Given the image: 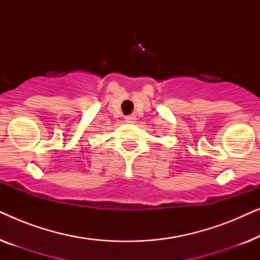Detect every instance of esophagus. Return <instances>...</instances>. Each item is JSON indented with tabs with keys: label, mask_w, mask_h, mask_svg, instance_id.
<instances>
[{
	"label": "esophagus",
	"mask_w": 260,
	"mask_h": 260,
	"mask_svg": "<svg viewBox=\"0 0 260 260\" xmlns=\"http://www.w3.org/2000/svg\"><path fill=\"white\" fill-rule=\"evenodd\" d=\"M125 122H126V123H135V122H136V117H135L134 115L126 116V117H125Z\"/></svg>",
	"instance_id": "1"
}]
</instances>
